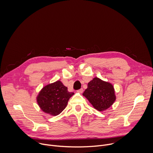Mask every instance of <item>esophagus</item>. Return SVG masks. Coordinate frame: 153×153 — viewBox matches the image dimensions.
<instances>
[{
    "label": "esophagus",
    "mask_w": 153,
    "mask_h": 153,
    "mask_svg": "<svg viewBox=\"0 0 153 153\" xmlns=\"http://www.w3.org/2000/svg\"><path fill=\"white\" fill-rule=\"evenodd\" d=\"M77 93H82L83 92V90L82 88H81V89H80V90H77Z\"/></svg>",
    "instance_id": "34e87169"
}]
</instances>
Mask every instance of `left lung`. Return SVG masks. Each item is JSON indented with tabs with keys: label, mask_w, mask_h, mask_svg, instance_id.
<instances>
[{
	"label": "left lung",
	"mask_w": 153,
	"mask_h": 153,
	"mask_svg": "<svg viewBox=\"0 0 153 153\" xmlns=\"http://www.w3.org/2000/svg\"><path fill=\"white\" fill-rule=\"evenodd\" d=\"M83 96L99 111L107 110L116 99L113 85L98 77H94L88 83V88L83 92Z\"/></svg>",
	"instance_id": "8db88e82"
}]
</instances>
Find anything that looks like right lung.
Masks as SVG:
<instances>
[{
	"label": "right lung",
	"mask_w": 153,
	"mask_h": 153,
	"mask_svg": "<svg viewBox=\"0 0 153 153\" xmlns=\"http://www.w3.org/2000/svg\"><path fill=\"white\" fill-rule=\"evenodd\" d=\"M74 94L69 92L67 87L58 80L43 87L37 96V102L43 112L56 116L66 108Z\"/></svg>",
	"instance_id": "obj_1"
}]
</instances>
